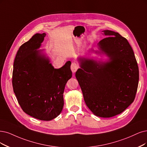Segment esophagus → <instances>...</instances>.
I'll list each match as a JSON object with an SVG mask.
<instances>
[{"instance_id": "34e87169", "label": "esophagus", "mask_w": 147, "mask_h": 147, "mask_svg": "<svg viewBox=\"0 0 147 147\" xmlns=\"http://www.w3.org/2000/svg\"><path fill=\"white\" fill-rule=\"evenodd\" d=\"M78 68H79V66L76 63L73 62L71 63V69L73 73H75L78 70Z\"/></svg>"}]
</instances>
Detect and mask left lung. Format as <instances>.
<instances>
[{"mask_svg": "<svg viewBox=\"0 0 147 147\" xmlns=\"http://www.w3.org/2000/svg\"><path fill=\"white\" fill-rule=\"evenodd\" d=\"M108 36L99 43L110 61L100 63L79 57L76 73L85 104L94 115L111 117L133 102L139 83V68L133 49L118 32L104 30Z\"/></svg>", "mask_w": 147, "mask_h": 147, "instance_id": "obj_1", "label": "left lung"}]
</instances>
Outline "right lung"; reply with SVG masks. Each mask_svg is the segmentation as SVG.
I'll return each instance as SVG.
<instances>
[{
  "instance_id": "add662e5",
  "label": "right lung",
  "mask_w": 147,
  "mask_h": 147,
  "mask_svg": "<svg viewBox=\"0 0 147 147\" xmlns=\"http://www.w3.org/2000/svg\"><path fill=\"white\" fill-rule=\"evenodd\" d=\"M45 36L37 33L20 47L14 61L12 84L22 110L39 120L48 121L62 110L65 86L72 71L70 61L55 69L36 50Z\"/></svg>"
}]
</instances>
